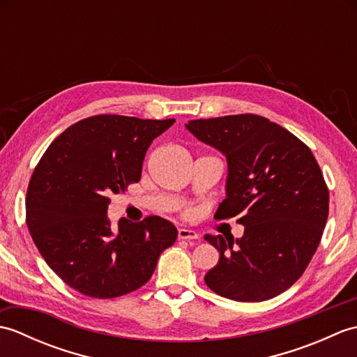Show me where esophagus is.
<instances>
[{
    "label": "esophagus",
    "mask_w": 357,
    "mask_h": 357,
    "mask_svg": "<svg viewBox=\"0 0 357 357\" xmlns=\"http://www.w3.org/2000/svg\"><path fill=\"white\" fill-rule=\"evenodd\" d=\"M178 238L183 239V241H195L199 238V234L196 233L195 230L190 229H179L178 230Z\"/></svg>",
    "instance_id": "34e87169"
}]
</instances>
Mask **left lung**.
Segmentation results:
<instances>
[{"label":"left lung","mask_w":357,"mask_h":357,"mask_svg":"<svg viewBox=\"0 0 357 357\" xmlns=\"http://www.w3.org/2000/svg\"><path fill=\"white\" fill-rule=\"evenodd\" d=\"M187 130L227 159L225 199L216 219L238 216L244 236L204 239L219 261L204 280L222 298L261 302L298 280L319 245L328 188L304 142L270 119L245 113L193 119Z\"/></svg>","instance_id":"1"}]
</instances>
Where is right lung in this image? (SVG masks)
<instances>
[{"mask_svg": "<svg viewBox=\"0 0 357 357\" xmlns=\"http://www.w3.org/2000/svg\"><path fill=\"white\" fill-rule=\"evenodd\" d=\"M174 119L98 115L70 126L35 167L26 196V222L49 267L82 294L110 299L138 290L158 257L174 244L170 221L126 218L112 229V193L138 183L151 141Z\"/></svg>", "mask_w": 357, "mask_h": 357, "instance_id": "1", "label": "right lung"}]
</instances>
